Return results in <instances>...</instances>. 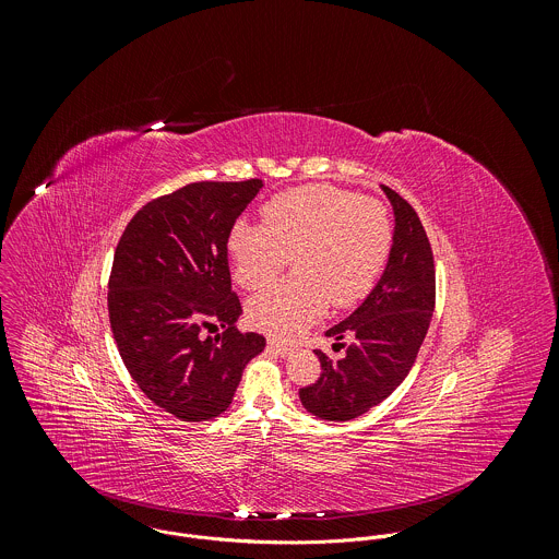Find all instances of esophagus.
Returning a JSON list of instances; mask_svg holds the SVG:
<instances>
[{
    "label": "esophagus",
    "mask_w": 559,
    "mask_h": 559,
    "mask_svg": "<svg viewBox=\"0 0 559 559\" xmlns=\"http://www.w3.org/2000/svg\"><path fill=\"white\" fill-rule=\"evenodd\" d=\"M269 349H273L277 356H282V358H286V356H290L293 354V347L290 345H284V343H280V341H269Z\"/></svg>",
    "instance_id": "obj_1"
}]
</instances>
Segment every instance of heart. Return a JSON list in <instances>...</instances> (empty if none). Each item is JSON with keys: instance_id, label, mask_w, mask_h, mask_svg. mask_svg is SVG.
Returning <instances> with one entry per match:
<instances>
[{"instance_id": "b5f03b06", "label": "heart", "mask_w": 559, "mask_h": 559, "mask_svg": "<svg viewBox=\"0 0 559 559\" xmlns=\"http://www.w3.org/2000/svg\"><path fill=\"white\" fill-rule=\"evenodd\" d=\"M393 245L386 207L334 186H301L262 207V225L238 221L227 236L236 282L269 286L293 255L295 280L249 301V321L277 338L299 336L328 304L360 301L378 282Z\"/></svg>"}]
</instances>
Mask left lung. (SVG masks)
I'll list each match as a JSON object with an SVG mask.
<instances>
[{"mask_svg":"<svg viewBox=\"0 0 559 559\" xmlns=\"http://www.w3.org/2000/svg\"><path fill=\"white\" fill-rule=\"evenodd\" d=\"M382 192L395 218L386 266L367 299L325 332L334 347H345V356L332 360L314 349L321 376L299 389L304 408L328 421L354 419L395 391L417 358L435 310V264L421 221L397 192L386 186Z\"/></svg>","mask_w":559,"mask_h":559,"instance_id":"obj_1","label":"left lung"}]
</instances>
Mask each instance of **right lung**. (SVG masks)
<instances>
[{"mask_svg":"<svg viewBox=\"0 0 559 559\" xmlns=\"http://www.w3.org/2000/svg\"><path fill=\"white\" fill-rule=\"evenodd\" d=\"M262 190L260 179L201 181L146 203L127 225L109 277V321L144 391L181 421L225 413L266 341L236 328L227 236ZM221 322L223 335L200 330Z\"/></svg>","mask_w":559,"mask_h":559,"instance_id":"add662e5","label":"right lung"}]
</instances>
